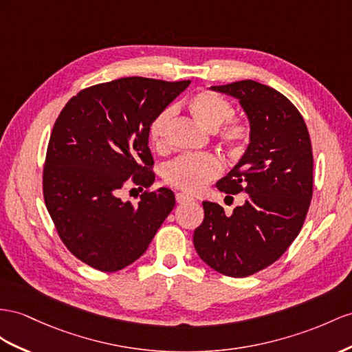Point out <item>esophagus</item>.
<instances>
[{"label": "esophagus", "instance_id": "1", "mask_svg": "<svg viewBox=\"0 0 352 352\" xmlns=\"http://www.w3.org/2000/svg\"><path fill=\"white\" fill-rule=\"evenodd\" d=\"M175 199H177L178 204H186V202H192L193 197L188 196V195H184V193H177Z\"/></svg>", "mask_w": 352, "mask_h": 352}]
</instances>
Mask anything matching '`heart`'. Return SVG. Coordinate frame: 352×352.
<instances>
[{"instance_id": "heart-1", "label": "heart", "mask_w": 352, "mask_h": 352, "mask_svg": "<svg viewBox=\"0 0 352 352\" xmlns=\"http://www.w3.org/2000/svg\"><path fill=\"white\" fill-rule=\"evenodd\" d=\"M188 110L206 129L219 132L220 142L233 153H241L251 137L250 123L245 119L233 117L232 104L211 90H201L188 101ZM173 108L160 111L148 126V138L156 148L164 147L166 129L173 120ZM221 162L214 155H183L174 159L165 168V182L187 193L201 192L221 174Z\"/></svg>"}]
</instances>
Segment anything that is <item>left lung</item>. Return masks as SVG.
<instances>
[{
	"mask_svg": "<svg viewBox=\"0 0 352 352\" xmlns=\"http://www.w3.org/2000/svg\"><path fill=\"white\" fill-rule=\"evenodd\" d=\"M211 89L239 99L248 117L244 156L217 183L232 201V195L247 197L230 215L202 202L193 244L214 270L244 278L276 262L299 235L312 199V146L302 114L278 90L254 80Z\"/></svg>",
	"mask_w": 352,
	"mask_h": 352,
	"instance_id": "8db88e82",
	"label": "left lung"
}]
</instances>
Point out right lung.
I'll use <instances>...</instances> for the list:
<instances>
[{
	"label": "right lung",
	"instance_id": "add662e5",
	"mask_svg": "<svg viewBox=\"0 0 352 352\" xmlns=\"http://www.w3.org/2000/svg\"><path fill=\"white\" fill-rule=\"evenodd\" d=\"M190 85L124 77L69 99L53 126L43 195L58 235L83 263L116 272L140 258L175 206L173 190L123 202L124 186L155 182L148 126Z\"/></svg>",
	"mask_w": 352,
	"mask_h": 352
}]
</instances>
